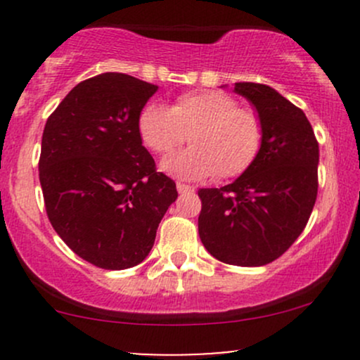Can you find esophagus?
Instances as JSON below:
<instances>
[{"instance_id":"esophagus-1","label":"esophagus","mask_w":360,"mask_h":360,"mask_svg":"<svg viewBox=\"0 0 360 360\" xmlns=\"http://www.w3.org/2000/svg\"><path fill=\"white\" fill-rule=\"evenodd\" d=\"M176 188H177V191H179V194H184V193H191V191H194L193 186L184 184V183H177V184H176Z\"/></svg>"}]
</instances>
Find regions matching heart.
Segmentation results:
<instances>
[{
    "label": "heart",
    "instance_id": "obj_1",
    "mask_svg": "<svg viewBox=\"0 0 360 360\" xmlns=\"http://www.w3.org/2000/svg\"><path fill=\"white\" fill-rule=\"evenodd\" d=\"M142 143L167 157L184 143L191 147L162 164L181 179H233L252 167L264 143V123L249 106H238L230 94L217 89L183 93L166 108L148 103L139 115Z\"/></svg>",
    "mask_w": 360,
    "mask_h": 360
}]
</instances>
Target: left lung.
I'll list each match as a JSON object with an SVG mask.
<instances>
[{"label": "left lung", "instance_id": "obj_1", "mask_svg": "<svg viewBox=\"0 0 360 360\" xmlns=\"http://www.w3.org/2000/svg\"><path fill=\"white\" fill-rule=\"evenodd\" d=\"M264 123L260 154L223 188L200 189L198 232L214 259L232 266H266L286 252L309 220L318 194V140L307 115L278 91L237 82Z\"/></svg>", "mask_w": 360, "mask_h": 360}]
</instances>
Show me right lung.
Returning <instances> with one entry per match:
<instances>
[{"instance_id":"right-lung-1","label":"right lung","mask_w":360,"mask_h":360,"mask_svg":"<svg viewBox=\"0 0 360 360\" xmlns=\"http://www.w3.org/2000/svg\"><path fill=\"white\" fill-rule=\"evenodd\" d=\"M155 91L128 74H100L69 91L45 123V212L69 249L101 269L142 262L177 198L139 135V115Z\"/></svg>"}]
</instances>
